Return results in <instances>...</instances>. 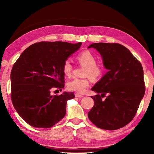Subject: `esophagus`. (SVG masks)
<instances>
[{
  "instance_id": "obj_1",
  "label": "esophagus",
  "mask_w": 154,
  "mask_h": 154,
  "mask_svg": "<svg viewBox=\"0 0 154 154\" xmlns=\"http://www.w3.org/2000/svg\"><path fill=\"white\" fill-rule=\"evenodd\" d=\"M75 96L77 98H82L83 96L82 94H79V93H76L75 94Z\"/></svg>"
}]
</instances>
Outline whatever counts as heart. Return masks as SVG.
<instances>
[{"mask_svg": "<svg viewBox=\"0 0 154 154\" xmlns=\"http://www.w3.org/2000/svg\"><path fill=\"white\" fill-rule=\"evenodd\" d=\"M77 60L78 62L85 68L83 71V76H85L82 78H75V79L69 81L67 83V88L69 90L72 92H76L77 93H83L86 88L90 85V79L94 81L98 80L103 76L104 73V66L102 64L96 63L97 58L90 51L85 50L80 53L77 56ZM72 66L71 62L66 60L62 65V71L65 76L70 77L72 74Z\"/></svg>", "mask_w": 154, "mask_h": 154, "instance_id": "1", "label": "heart"}]
</instances>
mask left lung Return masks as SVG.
I'll use <instances>...</instances> for the list:
<instances>
[{
	"mask_svg": "<svg viewBox=\"0 0 154 154\" xmlns=\"http://www.w3.org/2000/svg\"><path fill=\"white\" fill-rule=\"evenodd\" d=\"M92 48L100 54L108 72L92 88L98 94L92 96L94 105L88 118L99 128H121L132 120L144 96L143 66L121 44L95 43L88 47ZM106 93L108 96L103 101Z\"/></svg>",
	"mask_w": 154,
	"mask_h": 154,
	"instance_id": "left-lung-1",
	"label": "left lung"
}]
</instances>
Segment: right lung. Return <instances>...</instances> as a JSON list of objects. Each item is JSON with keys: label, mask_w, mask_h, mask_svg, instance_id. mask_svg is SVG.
<instances>
[{"label": "right lung", "mask_w": 154, "mask_h": 154, "mask_svg": "<svg viewBox=\"0 0 154 154\" xmlns=\"http://www.w3.org/2000/svg\"><path fill=\"white\" fill-rule=\"evenodd\" d=\"M82 43H34L22 52L11 72V101L20 116L30 126L49 128L64 118L67 100L74 93L50 94L64 87L62 65Z\"/></svg>", "instance_id": "1"}]
</instances>
